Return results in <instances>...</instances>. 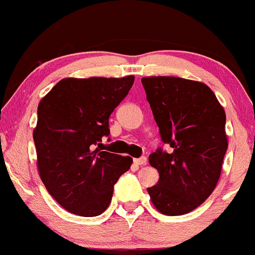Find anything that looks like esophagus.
Wrapping results in <instances>:
<instances>
[{
  "label": "esophagus",
  "mask_w": 255,
  "mask_h": 255,
  "mask_svg": "<svg viewBox=\"0 0 255 255\" xmlns=\"http://www.w3.org/2000/svg\"><path fill=\"white\" fill-rule=\"evenodd\" d=\"M134 162L136 164V165H145L146 164V157L145 156H141V157H136V159H134Z\"/></svg>",
  "instance_id": "esophagus-1"
}]
</instances>
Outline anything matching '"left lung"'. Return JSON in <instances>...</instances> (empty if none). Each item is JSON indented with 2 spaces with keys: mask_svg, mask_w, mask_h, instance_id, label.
Here are the masks:
<instances>
[{
  "mask_svg": "<svg viewBox=\"0 0 255 255\" xmlns=\"http://www.w3.org/2000/svg\"><path fill=\"white\" fill-rule=\"evenodd\" d=\"M141 82L162 142L171 147L149 155L160 178L147 193L162 214H186L209 198L219 180L228 149L225 111L203 82L171 76Z\"/></svg>",
  "mask_w": 255,
  "mask_h": 255,
  "instance_id": "1",
  "label": "left lung"
}]
</instances>
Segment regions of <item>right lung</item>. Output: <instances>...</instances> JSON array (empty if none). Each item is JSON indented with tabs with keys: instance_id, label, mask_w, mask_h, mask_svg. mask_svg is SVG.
<instances>
[{
	"instance_id": "1",
	"label": "right lung",
	"mask_w": 255,
	"mask_h": 255,
	"mask_svg": "<svg viewBox=\"0 0 255 255\" xmlns=\"http://www.w3.org/2000/svg\"><path fill=\"white\" fill-rule=\"evenodd\" d=\"M134 79L69 77L38 104L33 130L38 173L51 196L72 214L98 217L105 212L114 185L131 166L130 156L96 146L110 135L109 118Z\"/></svg>"
}]
</instances>
